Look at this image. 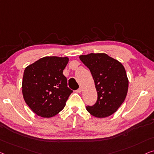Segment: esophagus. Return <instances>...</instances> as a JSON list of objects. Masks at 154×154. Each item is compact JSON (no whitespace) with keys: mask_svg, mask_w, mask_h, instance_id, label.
<instances>
[{"mask_svg":"<svg viewBox=\"0 0 154 154\" xmlns=\"http://www.w3.org/2000/svg\"><path fill=\"white\" fill-rule=\"evenodd\" d=\"M82 91V87H80V88H79L77 90V93H81Z\"/></svg>","mask_w":154,"mask_h":154,"instance_id":"34e87169","label":"esophagus"}]
</instances>
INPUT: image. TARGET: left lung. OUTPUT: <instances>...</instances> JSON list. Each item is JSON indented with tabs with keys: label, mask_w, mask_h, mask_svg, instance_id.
<instances>
[{
	"label": "left lung",
	"mask_w": 154,
	"mask_h": 154,
	"mask_svg": "<svg viewBox=\"0 0 154 154\" xmlns=\"http://www.w3.org/2000/svg\"><path fill=\"white\" fill-rule=\"evenodd\" d=\"M90 70L95 82L97 100L86 110L96 118H106L114 113L125 101L128 81L122 64L104 53H91L79 57Z\"/></svg>",
	"instance_id": "8db88e82"
}]
</instances>
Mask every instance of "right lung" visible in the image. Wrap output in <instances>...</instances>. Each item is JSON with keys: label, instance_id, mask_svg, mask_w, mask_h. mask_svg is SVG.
Segmentation results:
<instances>
[{"label": "right lung", "instance_id": "right-lung-1", "mask_svg": "<svg viewBox=\"0 0 154 154\" xmlns=\"http://www.w3.org/2000/svg\"><path fill=\"white\" fill-rule=\"evenodd\" d=\"M68 62L67 57H45L25 69L23 95L37 116L51 118L65 106L73 92L67 86V79L63 75Z\"/></svg>", "mask_w": 154, "mask_h": 154}]
</instances>
